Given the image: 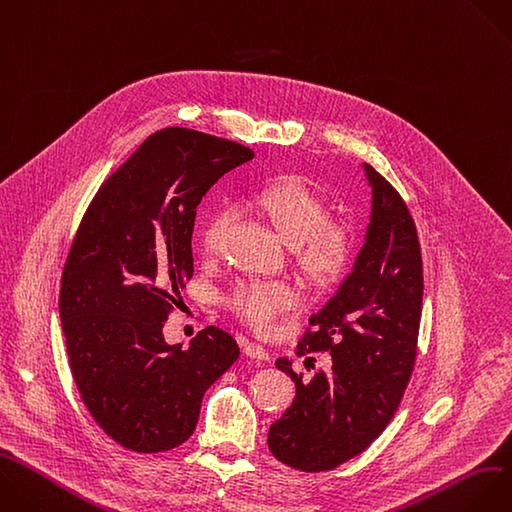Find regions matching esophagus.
Masks as SVG:
<instances>
[{
  "mask_svg": "<svg viewBox=\"0 0 512 512\" xmlns=\"http://www.w3.org/2000/svg\"><path fill=\"white\" fill-rule=\"evenodd\" d=\"M244 354H246L248 358H254V360H270L268 350H266L264 346L256 344V342H246V344H244Z\"/></svg>",
  "mask_w": 512,
  "mask_h": 512,
  "instance_id": "esophagus-1",
  "label": "esophagus"
}]
</instances>
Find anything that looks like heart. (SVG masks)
I'll use <instances>...</instances> for the list:
<instances>
[{
    "instance_id": "b5f03b06",
    "label": "heart",
    "mask_w": 512,
    "mask_h": 512,
    "mask_svg": "<svg viewBox=\"0 0 512 512\" xmlns=\"http://www.w3.org/2000/svg\"><path fill=\"white\" fill-rule=\"evenodd\" d=\"M258 214L292 246V260L302 276L326 288L338 282L354 256V234L346 222L330 218V206L304 178L288 176L254 198ZM230 210L214 212L200 232V248L206 256L222 252ZM300 302V292L290 282H238L226 296L232 314L256 332H270L276 322Z\"/></svg>"
}]
</instances>
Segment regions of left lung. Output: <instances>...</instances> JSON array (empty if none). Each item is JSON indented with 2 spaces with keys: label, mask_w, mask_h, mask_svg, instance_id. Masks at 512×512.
<instances>
[{
  "label": "left lung",
  "mask_w": 512,
  "mask_h": 512,
  "mask_svg": "<svg viewBox=\"0 0 512 512\" xmlns=\"http://www.w3.org/2000/svg\"><path fill=\"white\" fill-rule=\"evenodd\" d=\"M372 216L352 274L310 318L296 356L330 352L332 374L310 382L286 358L296 396L270 426L268 448L298 470H332L366 450L400 406L414 370L422 312V254L396 188L372 166Z\"/></svg>",
  "instance_id": "8db88e82"
}]
</instances>
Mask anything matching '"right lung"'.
I'll use <instances>...</instances> for the list:
<instances>
[{"mask_svg":"<svg viewBox=\"0 0 512 512\" xmlns=\"http://www.w3.org/2000/svg\"><path fill=\"white\" fill-rule=\"evenodd\" d=\"M252 158L238 142L164 128L100 186L78 226L60 286L70 370L94 420L124 448L186 442L204 392L240 356L216 326L188 350L166 344L162 328L194 274L202 196Z\"/></svg>","mask_w":512,"mask_h":512,"instance_id":"1","label":"right lung"}]
</instances>
